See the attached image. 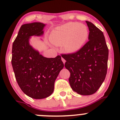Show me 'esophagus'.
<instances>
[{"label":"esophagus","instance_id":"34e87169","mask_svg":"<svg viewBox=\"0 0 120 120\" xmlns=\"http://www.w3.org/2000/svg\"><path fill=\"white\" fill-rule=\"evenodd\" d=\"M61 60H62V61L63 62V63H64V64H65V59L63 58V57H61Z\"/></svg>","mask_w":120,"mask_h":120}]
</instances>
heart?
<instances>
[{
	"label": "heart",
	"mask_w": 120,
	"mask_h": 120,
	"mask_svg": "<svg viewBox=\"0 0 120 120\" xmlns=\"http://www.w3.org/2000/svg\"><path fill=\"white\" fill-rule=\"evenodd\" d=\"M89 35L87 27L78 22H69L52 31L50 39L56 46L63 45L64 51L74 53L79 50Z\"/></svg>",
	"instance_id": "obj_1"
}]
</instances>
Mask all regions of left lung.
<instances>
[{
	"label": "left lung",
	"instance_id": "left-lung-1",
	"mask_svg": "<svg viewBox=\"0 0 120 120\" xmlns=\"http://www.w3.org/2000/svg\"><path fill=\"white\" fill-rule=\"evenodd\" d=\"M89 41L78 51L62 54L65 67L71 73L72 90L82 95L97 91L105 79L108 67V49L103 33L89 21Z\"/></svg>",
	"mask_w": 120,
	"mask_h": 120
}]
</instances>
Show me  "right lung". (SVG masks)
Returning <instances> with one entry per match:
<instances>
[{
	"label": "right lung",
	"instance_id": "add662e5",
	"mask_svg": "<svg viewBox=\"0 0 120 120\" xmlns=\"http://www.w3.org/2000/svg\"><path fill=\"white\" fill-rule=\"evenodd\" d=\"M45 26L41 22L22 25L12 45L11 62L18 85L26 95L36 99L52 94L64 67L60 56L45 57L29 45L30 37L42 35Z\"/></svg>",
	"mask_w": 120,
	"mask_h": 120
}]
</instances>
